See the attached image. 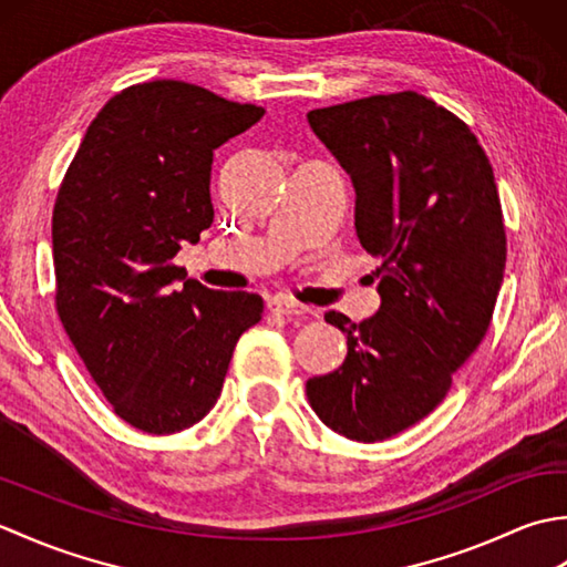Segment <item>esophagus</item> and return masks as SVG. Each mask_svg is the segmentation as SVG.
<instances>
[{"label": "esophagus", "instance_id": "34e87169", "mask_svg": "<svg viewBox=\"0 0 567 567\" xmlns=\"http://www.w3.org/2000/svg\"><path fill=\"white\" fill-rule=\"evenodd\" d=\"M268 309L272 311V315H277V317H287V319H305L307 317V309L302 307V305H297V302H292V299H287V297H272L270 302H268Z\"/></svg>", "mask_w": 567, "mask_h": 567}]
</instances>
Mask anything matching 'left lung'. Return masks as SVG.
<instances>
[{"label": "left lung", "mask_w": 567, "mask_h": 567, "mask_svg": "<svg viewBox=\"0 0 567 567\" xmlns=\"http://www.w3.org/2000/svg\"><path fill=\"white\" fill-rule=\"evenodd\" d=\"M355 187V231L382 262V305L353 323L339 370L309 378L317 416L346 439H392L429 416L489 329L507 265L495 173L473 131L412 90L307 114Z\"/></svg>", "instance_id": "left-lung-1"}]
</instances>
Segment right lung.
Segmentation results:
<instances>
[{
	"label": "right lung",
	"mask_w": 567,
	"mask_h": 567,
	"mask_svg": "<svg viewBox=\"0 0 567 567\" xmlns=\"http://www.w3.org/2000/svg\"><path fill=\"white\" fill-rule=\"evenodd\" d=\"M262 114L189 82L131 84L94 116L60 183L58 317L134 429L165 436L207 416L240 333L262 317L258 295L179 288L173 262L214 221V151Z\"/></svg>",
	"instance_id": "1"
}]
</instances>
